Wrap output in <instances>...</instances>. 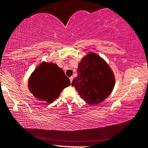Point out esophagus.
Masks as SVG:
<instances>
[{"instance_id":"esophagus-1","label":"esophagus","mask_w":148,"mask_h":148,"mask_svg":"<svg viewBox=\"0 0 148 148\" xmlns=\"http://www.w3.org/2000/svg\"><path fill=\"white\" fill-rule=\"evenodd\" d=\"M70 81H71V83L72 84V80H73V79H74V77H73V76H71V77H70Z\"/></svg>"}]
</instances>
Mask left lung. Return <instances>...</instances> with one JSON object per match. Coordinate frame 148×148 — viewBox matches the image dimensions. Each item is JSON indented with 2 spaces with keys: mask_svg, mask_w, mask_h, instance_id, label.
I'll return each instance as SVG.
<instances>
[{
  "mask_svg": "<svg viewBox=\"0 0 148 148\" xmlns=\"http://www.w3.org/2000/svg\"><path fill=\"white\" fill-rule=\"evenodd\" d=\"M114 84L115 77L111 69L94 53H89L79 62L77 76L72 82L81 98L91 105L106 99L112 92Z\"/></svg>",
  "mask_w": 148,
  "mask_h": 148,
  "instance_id": "left-lung-1",
  "label": "left lung"
}]
</instances>
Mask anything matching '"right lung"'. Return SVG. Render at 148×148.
<instances>
[{
  "label": "right lung",
  "mask_w": 148,
  "mask_h": 148,
  "mask_svg": "<svg viewBox=\"0 0 148 148\" xmlns=\"http://www.w3.org/2000/svg\"><path fill=\"white\" fill-rule=\"evenodd\" d=\"M70 85L69 78L61 68L52 62H43L31 74L28 87L36 98L51 103Z\"/></svg>",
  "instance_id": "1"
}]
</instances>
